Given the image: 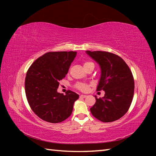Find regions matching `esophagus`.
I'll return each mask as SVG.
<instances>
[{"mask_svg": "<svg viewBox=\"0 0 156 156\" xmlns=\"http://www.w3.org/2000/svg\"><path fill=\"white\" fill-rule=\"evenodd\" d=\"M81 98H86V95H83V94H82V95H80V96Z\"/></svg>", "mask_w": 156, "mask_h": 156, "instance_id": "34e87169", "label": "esophagus"}]
</instances>
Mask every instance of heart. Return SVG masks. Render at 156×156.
I'll list each match as a JSON object with an SVG mask.
<instances>
[{
	"mask_svg": "<svg viewBox=\"0 0 156 156\" xmlns=\"http://www.w3.org/2000/svg\"><path fill=\"white\" fill-rule=\"evenodd\" d=\"M90 64H93V63L91 62H85L84 63V67ZM75 87L81 91H87L89 89V84L83 83H78L76 84Z\"/></svg>",
	"mask_w": 156,
	"mask_h": 156,
	"instance_id": "1",
	"label": "heart"
}]
</instances>
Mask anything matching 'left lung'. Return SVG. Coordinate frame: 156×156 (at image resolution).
<instances>
[{"label": "left lung", "mask_w": 156, "mask_h": 156, "mask_svg": "<svg viewBox=\"0 0 156 156\" xmlns=\"http://www.w3.org/2000/svg\"><path fill=\"white\" fill-rule=\"evenodd\" d=\"M101 69L97 91L105 92L102 98H96L90 111L102 122H111L122 118L128 112L134 94L131 71L122 58L107 51H87Z\"/></svg>", "instance_id": "obj_1"}]
</instances>
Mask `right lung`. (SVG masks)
Masks as SVG:
<instances>
[{
	"mask_svg": "<svg viewBox=\"0 0 156 156\" xmlns=\"http://www.w3.org/2000/svg\"><path fill=\"white\" fill-rule=\"evenodd\" d=\"M76 51L47 52L34 61L25 81L28 103L36 115L46 122L58 123L72 114L79 95L68 90L58 93L59 81L65 77Z\"/></svg>",
	"mask_w": 156,
	"mask_h": 156,
	"instance_id": "right-lung-1",
	"label": "right lung"
}]
</instances>
